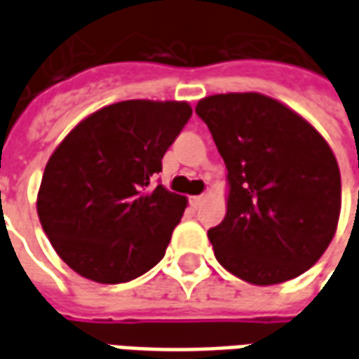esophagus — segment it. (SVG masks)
Wrapping results in <instances>:
<instances>
[{
	"mask_svg": "<svg viewBox=\"0 0 359 359\" xmlns=\"http://www.w3.org/2000/svg\"><path fill=\"white\" fill-rule=\"evenodd\" d=\"M205 202V196H194V198H190V205L194 208V210H200L202 208V203Z\"/></svg>",
	"mask_w": 359,
	"mask_h": 359,
	"instance_id": "1",
	"label": "esophagus"
}]
</instances>
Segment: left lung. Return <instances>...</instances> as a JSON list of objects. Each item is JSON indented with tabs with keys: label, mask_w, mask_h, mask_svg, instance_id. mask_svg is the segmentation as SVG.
<instances>
[{
	"label": "left lung",
	"mask_w": 359,
	"mask_h": 359,
	"mask_svg": "<svg viewBox=\"0 0 359 359\" xmlns=\"http://www.w3.org/2000/svg\"><path fill=\"white\" fill-rule=\"evenodd\" d=\"M196 113L229 172L226 215L208 231L219 264L262 286L308 271L340 215V171L329 144L298 113L256 92L210 95Z\"/></svg>",
	"instance_id": "8db88e82"
}]
</instances>
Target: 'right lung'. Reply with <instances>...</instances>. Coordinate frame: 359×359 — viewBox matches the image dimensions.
<instances>
[{"label": "right lung", "mask_w": 359, "mask_h": 359, "mask_svg": "<svg viewBox=\"0 0 359 359\" xmlns=\"http://www.w3.org/2000/svg\"><path fill=\"white\" fill-rule=\"evenodd\" d=\"M190 117L187 102L113 103L74 126L51 154L38 217L71 269L117 285L161 262L187 198L151 180Z\"/></svg>", "instance_id": "right-lung-1"}]
</instances>
